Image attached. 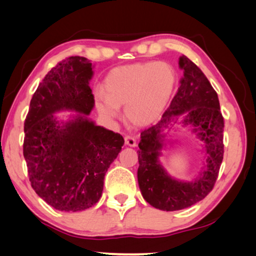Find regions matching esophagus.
<instances>
[{"instance_id":"1","label":"esophagus","mask_w":256,"mask_h":256,"mask_svg":"<svg viewBox=\"0 0 256 256\" xmlns=\"http://www.w3.org/2000/svg\"><path fill=\"white\" fill-rule=\"evenodd\" d=\"M124 141H125V144L128 145V146H132V148L136 146V140H135L133 136H131V135H125Z\"/></svg>"}]
</instances>
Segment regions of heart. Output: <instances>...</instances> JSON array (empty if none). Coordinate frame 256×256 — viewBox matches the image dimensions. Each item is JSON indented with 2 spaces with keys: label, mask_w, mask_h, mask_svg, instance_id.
<instances>
[{
  "label": "heart",
  "mask_w": 256,
  "mask_h": 256,
  "mask_svg": "<svg viewBox=\"0 0 256 256\" xmlns=\"http://www.w3.org/2000/svg\"><path fill=\"white\" fill-rule=\"evenodd\" d=\"M176 81V71L168 62H142L116 68L105 80L106 98H100L98 108L104 116L115 118L118 106L125 105L128 122L145 126L161 116Z\"/></svg>",
  "instance_id": "obj_1"
}]
</instances>
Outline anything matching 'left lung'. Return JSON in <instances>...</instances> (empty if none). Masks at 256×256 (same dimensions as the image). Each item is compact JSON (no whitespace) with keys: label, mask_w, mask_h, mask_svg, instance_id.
Instances as JSON below:
<instances>
[{"label":"left lung","mask_w":256,"mask_h":256,"mask_svg":"<svg viewBox=\"0 0 256 256\" xmlns=\"http://www.w3.org/2000/svg\"><path fill=\"white\" fill-rule=\"evenodd\" d=\"M180 68L183 78L171 104L161 121L144 130L138 143V186L145 201L162 211H178L203 200L212 191L221 168L224 144V118L220 110L218 93L196 64L182 55ZM186 113L184 124L194 130L206 144L207 165L193 182L172 179L158 162L162 147L164 129L176 122L173 116Z\"/></svg>","instance_id":"left-lung-1"}]
</instances>
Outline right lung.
<instances>
[{"label":"right lung","instance_id":"add662e5","mask_svg":"<svg viewBox=\"0 0 256 256\" xmlns=\"http://www.w3.org/2000/svg\"><path fill=\"white\" fill-rule=\"evenodd\" d=\"M92 63L70 56L50 71L30 103L24 122L23 155L28 178L40 198L58 211L92 208L102 196L105 173L122 150L121 134L95 125L90 88ZM72 109L84 116L66 124L52 116Z\"/></svg>","mask_w":256,"mask_h":256}]
</instances>
